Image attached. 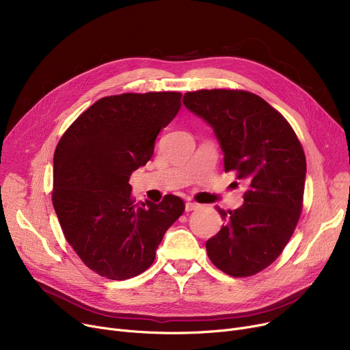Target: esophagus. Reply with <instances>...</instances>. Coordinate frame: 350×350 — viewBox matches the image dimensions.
Masks as SVG:
<instances>
[{
	"instance_id": "esophagus-1",
	"label": "esophagus",
	"mask_w": 350,
	"mask_h": 350,
	"mask_svg": "<svg viewBox=\"0 0 350 350\" xmlns=\"http://www.w3.org/2000/svg\"><path fill=\"white\" fill-rule=\"evenodd\" d=\"M200 206L197 203H191V201H189V203H186V211H193V210H197Z\"/></svg>"
}]
</instances>
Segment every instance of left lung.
Segmentation results:
<instances>
[{
	"label": "left lung",
	"mask_w": 350,
	"mask_h": 350,
	"mask_svg": "<svg viewBox=\"0 0 350 350\" xmlns=\"http://www.w3.org/2000/svg\"><path fill=\"white\" fill-rule=\"evenodd\" d=\"M210 124L224 154V170L248 181L244 204L226 213L206 243L211 262L231 277H251L278 258L302 210L306 160L285 118L245 90H196L183 98Z\"/></svg>",
	"instance_id": "left-lung-1"
}]
</instances>
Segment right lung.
I'll list each match as a JSON object with an SVG mask.
<instances>
[{
	"label": "right lung",
	"mask_w": 350,
	"mask_h": 350,
	"mask_svg": "<svg viewBox=\"0 0 350 350\" xmlns=\"http://www.w3.org/2000/svg\"><path fill=\"white\" fill-rule=\"evenodd\" d=\"M181 94L102 98L73 122L53 154L52 203L66 241L83 264L109 280L149 268L164 232L185 211L177 196L160 204L131 196L129 178L149 161Z\"/></svg>",
	"instance_id": "obj_1"
}]
</instances>
